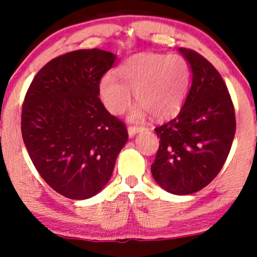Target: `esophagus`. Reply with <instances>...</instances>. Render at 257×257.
Returning a JSON list of instances; mask_svg holds the SVG:
<instances>
[{
    "label": "esophagus",
    "instance_id": "1",
    "mask_svg": "<svg viewBox=\"0 0 257 257\" xmlns=\"http://www.w3.org/2000/svg\"><path fill=\"white\" fill-rule=\"evenodd\" d=\"M142 131H143V128L142 127H138V126H128V128H127V132H128V136L130 137L136 136L137 133H139V132H142Z\"/></svg>",
    "mask_w": 257,
    "mask_h": 257
}]
</instances>
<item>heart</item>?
Here are the masks:
<instances>
[{"label": "heart", "instance_id": "obj_1", "mask_svg": "<svg viewBox=\"0 0 257 257\" xmlns=\"http://www.w3.org/2000/svg\"><path fill=\"white\" fill-rule=\"evenodd\" d=\"M118 78L111 73L98 84L100 99L112 114H121L131 104L133 91L138 105L130 112L131 121H142L147 113L157 119L180 110L189 85L191 71L180 55L139 54L118 66Z\"/></svg>", "mask_w": 257, "mask_h": 257}]
</instances>
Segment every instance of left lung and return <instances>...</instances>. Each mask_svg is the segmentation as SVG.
<instances>
[{
    "instance_id": "obj_1",
    "label": "left lung",
    "mask_w": 257,
    "mask_h": 257,
    "mask_svg": "<svg viewBox=\"0 0 257 257\" xmlns=\"http://www.w3.org/2000/svg\"><path fill=\"white\" fill-rule=\"evenodd\" d=\"M179 52L192 70V86L177 117L154 131L159 150L151 166L157 184L177 195L206 187L219 174L236 130L234 105L222 77L191 49Z\"/></svg>"
}]
</instances>
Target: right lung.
Masks as SVG:
<instances>
[{"label": "right lung", "mask_w": 257, "mask_h": 257, "mask_svg": "<svg viewBox=\"0 0 257 257\" xmlns=\"http://www.w3.org/2000/svg\"><path fill=\"white\" fill-rule=\"evenodd\" d=\"M115 57L100 49L58 56L38 71L24 98V145L42 179L65 198L98 194L128 139L124 122L98 97Z\"/></svg>", "instance_id": "add662e5"}]
</instances>
